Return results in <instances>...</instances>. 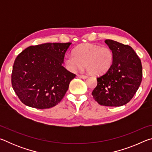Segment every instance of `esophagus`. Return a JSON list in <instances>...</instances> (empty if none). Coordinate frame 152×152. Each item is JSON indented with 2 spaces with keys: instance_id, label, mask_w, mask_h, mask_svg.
Masks as SVG:
<instances>
[{
  "instance_id": "obj_1",
  "label": "esophagus",
  "mask_w": 152,
  "mask_h": 152,
  "mask_svg": "<svg viewBox=\"0 0 152 152\" xmlns=\"http://www.w3.org/2000/svg\"><path fill=\"white\" fill-rule=\"evenodd\" d=\"M78 76L79 78H88V76H86V75H81V74H78Z\"/></svg>"
}]
</instances>
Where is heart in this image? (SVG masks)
I'll return each mask as SVG.
<instances>
[{
    "label": "heart",
    "mask_w": 152,
    "mask_h": 152,
    "mask_svg": "<svg viewBox=\"0 0 152 152\" xmlns=\"http://www.w3.org/2000/svg\"><path fill=\"white\" fill-rule=\"evenodd\" d=\"M113 61L114 53L109 48L84 43L74 50V54L66 56L65 64L67 68L72 72L80 70L84 66L88 74L101 76L110 70Z\"/></svg>",
    "instance_id": "1"
}]
</instances>
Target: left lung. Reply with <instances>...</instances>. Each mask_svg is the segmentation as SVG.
<instances>
[{
    "label": "left lung",
    "mask_w": 152,
    "mask_h": 152,
    "mask_svg": "<svg viewBox=\"0 0 152 152\" xmlns=\"http://www.w3.org/2000/svg\"><path fill=\"white\" fill-rule=\"evenodd\" d=\"M104 42L114 53V61L106 74L96 78L97 86L92 92L102 106L120 107L129 102L142 80V66L132 47L115 41Z\"/></svg>",
    "instance_id": "8db88e82"
}]
</instances>
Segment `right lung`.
<instances>
[{
	"label": "right lung",
	"instance_id": "obj_1",
	"mask_svg": "<svg viewBox=\"0 0 152 152\" xmlns=\"http://www.w3.org/2000/svg\"><path fill=\"white\" fill-rule=\"evenodd\" d=\"M68 43L32 45L17 56L11 83L23 103L39 109L56 106L63 99L76 74L62 66Z\"/></svg>",
	"mask_w": 152,
	"mask_h": 152
}]
</instances>
